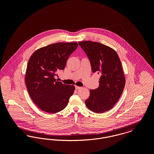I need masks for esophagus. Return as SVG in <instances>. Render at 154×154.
I'll list each match as a JSON object with an SVG mask.
<instances>
[{
  "mask_svg": "<svg viewBox=\"0 0 154 154\" xmlns=\"http://www.w3.org/2000/svg\"><path fill=\"white\" fill-rule=\"evenodd\" d=\"M75 89H80L81 87H78V86H75Z\"/></svg>",
  "mask_w": 154,
  "mask_h": 154,
  "instance_id": "obj_1",
  "label": "esophagus"
}]
</instances>
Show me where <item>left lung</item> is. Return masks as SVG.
Here are the masks:
<instances>
[{"label":"left lung","mask_w":154,"mask_h":154,"mask_svg":"<svg viewBox=\"0 0 154 154\" xmlns=\"http://www.w3.org/2000/svg\"><path fill=\"white\" fill-rule=\"evenodd\" d=\"M87 54L92 71L100 75L99 87L90 90L85 103L88 109L96 113L111 109L121 95L125 84L124 74L117 53L109 47L91 41L79 42Z\"/></svg>","instance_id":"8db88e82"}]
</instances>
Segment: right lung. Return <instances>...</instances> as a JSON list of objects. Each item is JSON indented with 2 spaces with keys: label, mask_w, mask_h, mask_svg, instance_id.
Segmentation results:
<instances>
[{
  "label": "right lung",
  "mask_w": 154,
  "mask_h": 154,
  "mask_svg": "<svg viewBox=\"0 0 154 154\" xmlns=\"http://www.w3.org/2000/svg\"><path fill=\"white\" fill-rule=\"evenodd\" d=\"M73 43H57L34 52L28 61L25 82L30 96L41 110L56 113L63 110L75 87L58 81L55 76L63 70L69 57L77 48Z\"/></svg>",
  "instance_id": "add662e5"
}]
</instances>
